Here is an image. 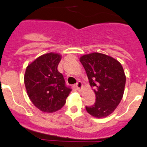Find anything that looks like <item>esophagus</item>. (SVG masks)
I'll return each mask as SVG.
<instances>
[{
  "mask_svg": "<svg viewBox=\"0 0 147 147\" xmlns=\"http://www.w3.org/2000/svg\"><path fill=\"white\" fill-rule=\"evenodd\" d=\"M76 88H77L78 91H81L82 88V83L80 81H78V82H76Z\"/></svg>",
  "mask_w": 147,
  "mask_h": 147,
  "instance_id": "34e87169",
  "label": "esophagus"
}]
</instances>
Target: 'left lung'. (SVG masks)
<instances>
[{
	"label": "left lung",
	"instance_id": "obj_1",
	"mask_svg": "<svg viewBox=\"0 0 147 147\" xmlns=\"http://www.w3.org/2000/svg\"><path fill=\"white\" fill-rule=\"evenodd\" d=\"M94 87L96 102L86 106L88 113L96 118L111 115L123 98L126 76L121 64L107 55L93 53L80 59Z\"/></svg>",
	"mask_w": 147,
	"mask_h": 147
}]
</instances>
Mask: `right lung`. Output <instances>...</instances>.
Wrapping results in <instances>:
<instances>
[{
    "instance_id": "right-lung-1",
    "label": "right lung",
    "mask_w": 147,
    "mask_h": 147,
    "mask_svg": "<svg viewBox=\"0 0 147 147\" xmlns=\"http://www.w3.org/2000/svg\"><path fill=\"white\" fill-rule=\"evenodd\" d=\"M61 59L58 53H46L30 64L25 71L27 94L34 106L44 112L52 113L61 109L71 91L57 70Z\"/></svg>"
}]
</instances>
